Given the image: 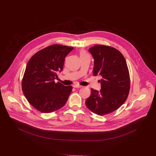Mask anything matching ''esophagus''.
Instances as JSON below:
<instances>
[{
	"mask_svg": "<svg viewBox=\"0 0 156 156\" xmlns=\"http://www.w3.org/2000/svg\"><path fill=\"white\" fill-rule=\"evenodd\" d=\"M74 88H81L83 86H81V85H79V84H75L73 86Z\"/></svg>",
	"mask_w": 156,
	"mask_h": 156,
	"instance_id": "esophagus-1",
	"label": "esophagus"
}]
</instances>
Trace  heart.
Wrapping results in <instances>:
<instances>
[{
    "mask_svg": "<svg viewBox=\"0 0 156 156\" xmlns=\"http://www.w3.org/2000/svg\"><path fill=\"white\" fill-rule=\"evenodd\" d=\"M87 54L85 52V51H81V53H80V55L81 56H82V55H87Z\"/></svg>",
    "mask_w": 156,
    "mask_h": 156,
    "instance_id": "b5f03b06",
    "label": "heart"
}]
</instances>
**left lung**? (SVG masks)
I'll return each instance as SVG.
<instances>
[{
  "mask_svg": "<svg viewBox=\"0 0 156 156\" xmlns=\"http://www.w3.org/2000/svg\"><path fill=\"white\" fill-rule=\"evenodd\" d=\"M89 51L94 59L93 74L102 77L101 89L98 91L91 88L85 104L92 112L102 116L117 110L126 101L130 88L129 71L124 56L113 47L96 45Z\"/></svg>",
  "mask_w": 156,
  "mask_h": 156,
  "instance_id": "obj_1",
  "label": "left lung"
}]
</instances>
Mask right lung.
I'll list each match as a JSON object with an SVG mask.
<instances>
[{
	"label": "right lung",
	"mask_w": 156,
	"mask_h": 156,
	"mask_svg": "<svg viewBox=\"0 0 156 156\" xmlns=\"http://www.w3.org/2000/svg\"><path fill=\"white\" fill-rule=\"evenodd\" d=\"M73 49L52 45L37 52L28 61L22 88L28 102L37 111L52 112L66 102L73 87L55 83L54 80L58 77L57 73L63 69L65 58Z\"/></svg>",
	"instance_id": "add662e5"
}]
</instances>
